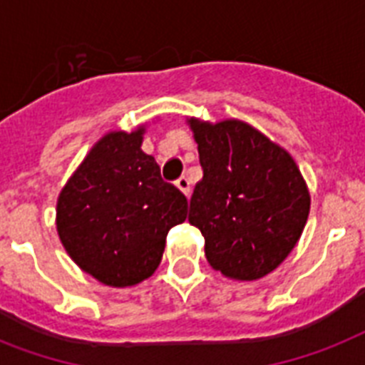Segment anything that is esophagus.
Returning <instances> with one entry per match:
<instances>
[{
	"label": "esophagus",
	"mask_w": 365,
	"mask_h": 365,
	"mask_svg": "<svg viewBox=\"0 0 365 365\" xmlns=\"http://www.w3.org/2000/svg\"><path fill=\"white\" fill-rule=\"evenodd\" d=\"M176 187L180 189V191H182V193L185 195V197H189V193H191V187H189V180L185 176L178 178V180H176Z\"/></svg>",
	"instance_id": "34e87169"
}]
</instances>
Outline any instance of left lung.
Wrapping results in <instances>:
<instances>
[{
	"label": "left lung",
	"instance_id": "1",
	"mask_svg": "<svg viewBox=\"0 0 365 365\" xmlns=\"http://www.w3.org/2000/svg\"><path fill=\"white\" fill-rule=\"evenodd\" d=\"M202 180L189 223L205 237L206 259L235 280L274 271L299 240L311 197L288 151L242 121H189Z\"/></svg>",
	"mask_w": 365,
	"mask_h": 365
}]
</instances>
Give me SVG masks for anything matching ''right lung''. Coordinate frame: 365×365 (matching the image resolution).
<instances>
[{"instance_id": "right-lung-1", "label": "right lung", "mask_w": 365, "mask_h": 365, "mask_svg": "<svg viewBox=\"0 0 365 365\" xmlns=\"http://www.w3.org/2000/svg\"><path fill=\"white\" fill-rule=\"evenodd\" d=\"M143 128L110 132L66 183L56 229L70 257L108 286L125 288L151 277L166 235L185 222L187 199L160 178L142 151Z\"/></svg>"}]
</instances>
